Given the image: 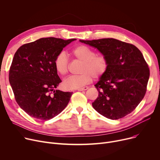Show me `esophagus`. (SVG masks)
<instances>
[{
  "label": "esophagus",
  "mask_w": 160,
  "mask_h": 160,
  "mask_svg": "<svg viewBox=\"0 0 160 160\" xmlns=\"http://www.w3.org/2000/svg\"><path fill=\"white\" fill-rule=\"evenodd\" d=\"M89 88L88 87H84V88H80V89H78L77 90L78 91H85V90H87Z\"/></svg>",
  "instance_id": "1"
}]
</instances>
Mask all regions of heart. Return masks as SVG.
<instances>
[{
	"label": "heart",
	"mask_w": 160,
	"mask_h": 160,
	"mask_svg": "<svg viewBox=\"0 0 160 160\" xmlns=\"http://www.w3.org/2000/svg\"><path fill=\"white\" fill-rule=\"evenodd\" d=\"M71 54L75 60L82 62L79 75H73L63 81V87L67 89H80L89 83L93 78H99L106 72L109 62L103 54L97 55L89 47L80 45L74 48ZM54 67L58 74L65 76L69 71V60L66 54L61 52L54 60Z\"/></svg>",
	"instance_id": "heart-1"
}]
</instances>
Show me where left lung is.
Returning <instances> with one entry per match:
<instances>
[{"instance_id":"8db88e82","label":"left lung","mask_w":160,"mask_h":160,"mask_svg":"<svg viewBox=\"0 0 160 160\" xmlns=\"http://www.w3.org/2000/svg\"><path fill=\"white\" fill-rule=\"evenodd\" d=\"M80 41L97 48L109 62L106 72L95 84L98 95L92 103L95 110L112 120L132 112L145 95L150 76L140 50L113 38Z\"/></svg>"}]
</instances>
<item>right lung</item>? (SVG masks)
Returning <instances> with one entry per match:
<instances>
[{
	"label": "right lung",
	"mask_w": 160,
	"mask_h": 160,
	"mask_svg": "<svg viewBox=\"0 0 160 160\" xmlns=\"http://www.w3.org/2000/svg\"><path fill=\"white\" fill-rule=\"evenodd\" d=\"M76 39L41 38L20 47L14 54L9 81L17 103L30 116L47 121L61 113L72 92L55 90L62 82L55 58Z\"/></svg>",
	"instance_id": "obj_1"
}]
</instances>
